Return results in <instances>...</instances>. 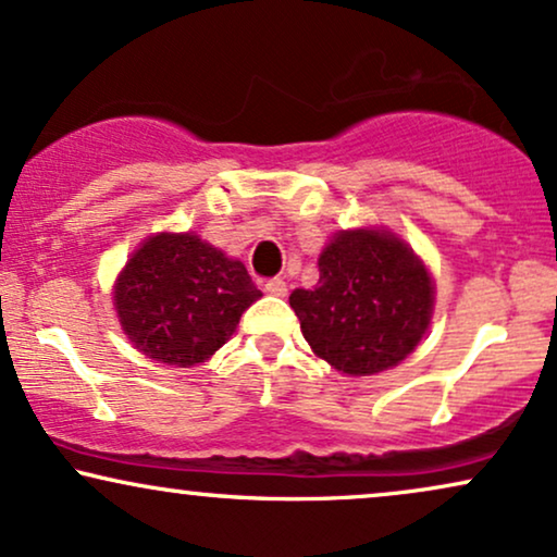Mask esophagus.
Instances as JSON below:
<instances>
[{"mask_svg": "<svg viewBox=\"0 0 557 557\" xmlns=\"http://www.w3.org/2000/svg\"><path fill=\"white\" fill-rule=\"evenodd\" d=\"M265 292L271 294V297H286V281L284 278L265 281Z\"/></svg>", "mask_w": 557, "mask_h": 557, "instance_id": "1", "label": "esophagus"}]
</instances>
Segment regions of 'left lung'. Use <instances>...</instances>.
Instances as JSON below:
<instances>
[{
    "label": "left lung",
    "instance_id": "8db88e82",
    "mask_svg": "<svg viewBox=\"0 0 557 557\" xmlns=\"http://www.w3.org/2000/svg\"><path fill=\"white\" fill-rule=\"evenodd\" d=\"M312 292L289 297L312 351L343 374H376L413 354L434 305L421 260L384 232H341Z\"/></svg>",
    "mask_w": 557,
    "mask_h": 557
}]
</instances>
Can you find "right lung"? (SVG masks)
I'll use <instances>...</instances> for the list:
<instances>
[{"label":"right lung","mask_w":557,"mask_h":557,"mask_svg":"<svg viewBox=\"0 0 557 557\" xmlns=\"http://www.w3.org/2000/svg\"><path fill=\"white\" fill-rule=\"evenodd\" d=\"M258 297L239 260L190 232L149 237L115 284L123 331L149 359L170 367H194L219 351Z\"/></svg>","instance_id":"1"}]
</instances>
